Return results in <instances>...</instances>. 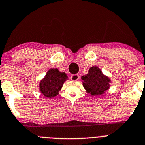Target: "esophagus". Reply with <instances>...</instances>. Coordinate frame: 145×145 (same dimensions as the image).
<instances>
[{"label": "esophagus", "mask_w": 145, "mask_h": 145, "mask_svg": "<svg viewBox=\"0 0 145 145\" xmlns=\"http://www.w3.org/2000/svg\"><path fill=\"white\" fill-rule=\"evenodd\" d=\"M70 79L73 81H77L79 79V76L78 74H73L71 76Z\"/></svg>", "instance_id": "1"}]
</instances>
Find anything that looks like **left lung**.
Segmentation results:
<instances>
[{
    "instance_id": "obj_1",
    "label": "left lung",
    "mask_w": 145,
    "mask_h": 145,
    "mask_svg": "<svg viewBox=\"0 0 145 145\" xmlns=\"http://www.w3.org/2000/svg\"><path fill=\"white\" fill-rule=\"evenodd\" d=\"M82 85L87 93L92 95H100L109 88L110 80L103 75L97 67L90 68L89 73L82 76Z\"/></svg>"
}]
</instances>
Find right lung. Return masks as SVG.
Segmentation results:
<instances>
[{
    "label": "right lung",
    "mask_w": 145,
    "mask_h": 145,
    "mask_svg": "<svg viewBox=\"0 0 145 145\" xmlns=\"http://www.w3.org/2000/svg\"><path fill=\"white\" fill-rule=\"evenodd\" d=\"M68 78L67 74L60 72L58 69H50L39 84V90L45 97L56 96Z\"/></svg>",
    "instance_id": "1"
}]
</instances>
